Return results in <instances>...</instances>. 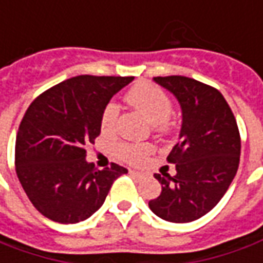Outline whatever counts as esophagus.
<instances>
[{
	"mask_svg": "<svg viewBox=\"0 0 263 263\" xmlns=\"http://www.w3.org/2000/svg\"><path fill=\"white\" fill-rule=\"evenodd\" d=\"M129 173H131L134 177H137V178H144V177H145V174H144V173H139V171H135V170H131Z\"/></svg>",
	"mask_w": 263,
	"mask_h": 263,
	"instance_id": "esophagus-1",
	"label": "esophagus"
}]
</instances>
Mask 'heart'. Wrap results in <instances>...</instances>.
<instances>
[{
  "mask_svg": "<svg viewBox=\"0 0 263 263\" xmlns=\"http://www.w3.org/2000/svg\"><path fill=\"white\" fill-rule=\"evenodd\" d=\"M126 101L131 103L134 108L141 112L146 118L148 122H151L157 132L165 134L171 129V110L173 103L167 93L155 86L153 83L142 82L135 86H132L126 92ZM118 118V106L114 102H109L103 108L101 115L102 132L114 131ZM154 153V146L151 144H131V142H119L115 146V154L129 164H142L146 158Z\"/></svg>",
  "mask_w": 263,
  "mask_h": 263,
  "instance_id": "heart-1",
  "label": "heart"
}]
</instances>
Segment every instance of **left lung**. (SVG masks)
I'll use <instances>...</instances> for the list:
<instances>
[{
	"label": "left lung",
	"instance_id": "obj_1",
	"mask_svg": "<svg viewBox=\"0 0 263 263\" xmlns=\"http://www.w3.org/2000/svg\"><path fill=\"white\" fill-rule=\"evenodd\" d=\"M154 80L178 99L183 125L180 141L167 157L177 174H155L162 190L148 206L164 220L189 223L209 213L228 192L239 167L240 134L216 87L185 76Z\"/></svg>",
	"mask_w": 263,
	"mask_h": 263
}]
</instances>
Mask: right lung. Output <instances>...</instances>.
<instances>
[{"label": "right lung", "instance_id": "obj_1", "mask_svg": "<svg viewBox=\"0 0 263 263\" xmlns=\"http://www.w3.org/2000/svg\"><path fill=\"white\" fill-rule=\"evenodd\" d=\"M132 76L82 74L39 95L21 119L15 139V173L27 197L57 223L86 220L103 204L110 185L128 170H103L85 160L101 134V115Z\"/></svg>", "mask_w": 263, "mask_h": 263}]
</instances>
